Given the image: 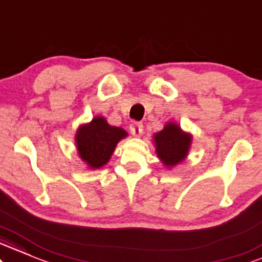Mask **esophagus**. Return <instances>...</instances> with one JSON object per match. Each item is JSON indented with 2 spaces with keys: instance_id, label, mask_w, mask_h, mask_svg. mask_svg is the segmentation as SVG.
Instances as JSON below:
<instances>
[{
  "instance_id": "1",
  "label": "esophagus",
  "mask_w": 262,
  "mask_h": 262,
  "mask_svg": "<svg viewBox=\"0 0 262 262\" xmlns=\"http://www.w3.org/2000/svg\"><path fill=\"white\" fill-rule=\"evenodd\" d=\"M130 132L134 136H141L143 132V125L141 122H134L130 126Z\"/></svg>"
}]
</instances>
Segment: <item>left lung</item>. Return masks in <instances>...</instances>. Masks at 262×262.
Segmentation results:
<instances>
[{
	"instance_id": "1",
	"label": "left lung",
	"mask_w": 262,
	"mask_h": 262,
	"mask_svg": "<svg viewBox=\"0 0 262 262\" xmlns=\"http://www.w3.org/2000/svg\"><path fill=\"white\" fill-rule=\"evenodd\" d=\"M157 157L165 168L171 169L186 159L191 148L192 135L177 122H167L164 128L153 135Z\"/></svg>"
}]
</instances>
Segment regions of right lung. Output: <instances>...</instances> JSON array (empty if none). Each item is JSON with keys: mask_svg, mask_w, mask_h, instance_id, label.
Segmentation results:
<instances>
[{"mask_svg": "<svg viewBox=\"0 0 262 262\" xmlns=\"http://www.w3.org/2000/svg\"><path fill=\"white\" fill-rule=\"evenodd\" d=\"M127 135L124 128L107 124L103 116H94L91 122L79 125L76 131L78 157L88 169H99L110 161L116 144Z\"/></svg>", "mask_w": 262, "mask_h": 262, "instance_id": "obj_1", "label": "right lung"}]
</instances>
